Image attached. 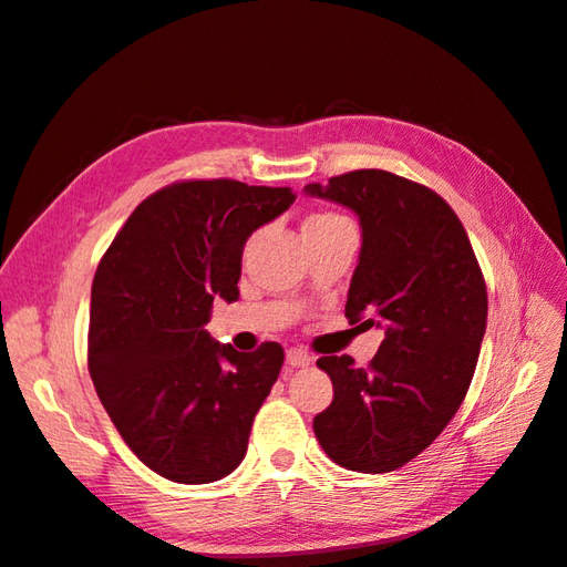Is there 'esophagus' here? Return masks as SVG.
Segmentation results:
<instances>
[{"mask_svg":"<svg viewBox=\"0 0 567 567\" xmlns=\"http://www.w3.org/2000/svg\"><path fill=\"white\" fill-rule=\"evenodd\" d=\"M286 364L293 367V369L310 367V364H312V357L307 354L305 350H300V348H290V350L286 352Z\"/></svg>","mask_w":567,"mask_h":567,"instance_id":"1","label":"esophagus"}]
</instances>
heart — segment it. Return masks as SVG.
<instances>
[{
    "label": "heart",
    "instance_id": "1",
    "mask_svg": "<svg viewBox=\"0 0 567 567\" xmlns=\"http://www.w3.org/2000/svg\"><path fill=\"white\" fill-rule=\"evenodd\" d=\"M352 227V221L348 217H342L336 210H317L312 215H307L302 221V236L312 238V236H329L340 229Z\"/></svg>",
    "mask_w": 567,
    "mask_h": 567
}]
</instances>
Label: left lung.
I'll use <instances>...</instances> for the list:
<instances>
[{
    "mask_svg": "<svg viewBox=\"0 0 567 567\" xmlns=\"http://www.w3.org/2000/svg\"><path fill=\"white\" fill-rule=\"evenodd\" d=\"M305 194L354 210L362 250L346 317L381 326L367 369L321 357L333 402L315 435L348 471L390 473L416 458L458 411L487 326V286L468 234L433 188L385 169H354Z\"/></svg>",
    "mask_w": 567,
    "mask_h": 567,
    "instance_id": "obj_1",
    "label": "left lung"
}]
</instances>
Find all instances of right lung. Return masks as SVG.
Returning a JSON list of instances; mask_svg holds the SVG:
<instances>
[{
  "label": "right lung",
  "instance_id": "add662e5",
  "mask_svg": "<svg viewBox=\"0 0 567 567\" xmlns=\"http://www.w3.org/2000/svg\"><path fill=\"white\" fill-rule=\"evenodd\" d=\"M288 186L186 179L136 205L94 274L87 364L120 437L158 475L205 485L244 461L257 409L284 364L203 329L238 300L248 236L290 208Z\"/></svg>",
  "mask_w": 567,
  "mask_h": 567
}]
</instances>
